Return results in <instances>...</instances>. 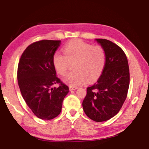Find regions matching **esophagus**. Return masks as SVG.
<instances>
[{"instance_id": "1", "label": "esophagus", "mask_w": 149, "mask_h": 149, "mask_svg": "<svg viewBox=\"0 0 149 149\" xmlns=\"http://www.w3.org/2000/svg\"><path fill=\"white\" fill-rule=\"evenodd\" d=\"M78 89V87H72V86H70V90H74V89Z\"/></svg>"}]
</instances>
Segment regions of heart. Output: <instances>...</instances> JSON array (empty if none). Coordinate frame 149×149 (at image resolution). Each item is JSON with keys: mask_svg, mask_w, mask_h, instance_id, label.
I'll return each instance as SVG.
<instances>
[{"mask_svg": "<svg viewBox=\"0 0 149 149\" xmlns=\"http://www.w3.org/2000/svg\"><path fill=\"white\" fill-rule=\"evenodd\" d=\"M64 55L56 52L53 56L54 67L59 74H66L70 63L74 62V71L64 79L71 86L93 83L100 77L106 63V53L102 46H93L83 40H73L63 48Z\"/></svg>", "mask_w": 149, "mask_h": 149, "instance_id": "obj_1", "label": "heart"}]
</instances>
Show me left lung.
I'll use <instances>...</instances> for the list:
<instances>
[{"instance_id":"obj_1","label":"left lung","mask_w":149,"mask_h":149,"mask_svg":"<svg viewBox=\"0 0 149 149\" xmlns=\"http://www.w3.org/2000/svg\"><path fill=\"white\" fill-rule=\"evenodd\" d=\"M106 53V63L97 83L87 87L83 101L85 113L93 121H107L119 113L127 95L130 69L123 49L111 40L97 38Z\"/></svg>"}]
</instances>
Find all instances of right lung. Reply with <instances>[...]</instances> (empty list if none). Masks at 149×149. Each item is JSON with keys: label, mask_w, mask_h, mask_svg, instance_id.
Wrapping results in <instances>:
<instances>
[{"label": "right lung", "mask_w": 149, "mask_h": 149, "mask_svg": "<svg viewBox=\"0 0 149 149\" xmlns=\"http://www.w3.org/2000/svg\"><path fill=\"white\" fill-rule=\"evenodd\" d=\"M61 40H41L30 44L19 61L17 81L22 95L32 113L41 119L51 120L62 110L69 88L58 77L53 56ZM58 84V88L52 87Z\"/></svg>", "instance_id": "obj_1"}]
</instances>
